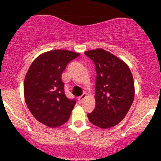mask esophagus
Wrapping results in <instances>:
<instances>
[{
  "label": "esophagus",
  "instance_id": "34e87169",
  "mask_svg": "<svg viewBox=\"0 0 161 161\" xmlns=\"http://www.w3.org/2000/svg\"><path fill=\"white\" fill-rule=\"evenodd\" d=\"M86 97H87V95H86V93L82 94V95H81L80 97H79V98H78V101H79V104H81V103H82V101H83V100H84L85 98H86Z\"/></svg>",
  "mask_w": 161,
  "mask_h": 161
}]
</instances>
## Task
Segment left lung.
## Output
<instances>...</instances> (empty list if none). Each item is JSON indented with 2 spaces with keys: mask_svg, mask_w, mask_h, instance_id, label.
<instances>
[{
  "mask_svg": "<svg viewBox=\"0 0 161 161\" xmlns=\"http://www.w3.org/2000/svg\"><path fill=\"white\" fill-rule=\"evenodd\" d=\"M95 65V108L88 114L92 124L101 129L117 125L132 106L133 77L128 65L115 55L97 48L85 52Z\"/></svg>",
  "mask_w": 161,
  "mask_h": 161,
  "instance_id": "1",
  "label": "left lung"
}]
</instances>
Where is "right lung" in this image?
Returning a JSON list of instances; mask_svg holds the SVG:
<instances>
[{"label": "right lung", "mask_w": 161, "mask_h": 161, "mask_svg": "<svg viewBox=\"0 0 161 161\" xmlns=\"http://www.w3.org/2000/svg\"><path fill=\"white\" fill-rule=\"evenodd\" d=\"M79 53L53 50L38 56L28 70L24 81V97L38 121L55 128L66 123L75 104L66 97L61 75Z\"/></svg>", "instance_id": "right-lung-1"}]
</instances>
